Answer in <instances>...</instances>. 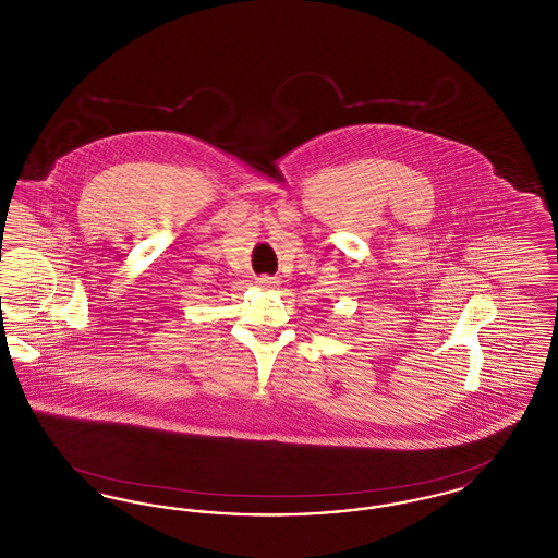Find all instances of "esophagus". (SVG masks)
Segmentation results:
<instances>
[{
    "label": "esophagus",
    "mask_w": 558,
    "mask_h": 558,
    "mask_svg": "<svg viewBox=\"0 0 558 558\" xmlns=\"http://www.w3.org/2000/svg\"><path fill=\"white\" fill-rule=\"evenodd\" d=\"M257 284H259V287H266V289H274V287L278 284V280L271 278V276H259V278H257Z\"/></svg>",
    "instance_id": "esophagus-1"
}]
</instances>
